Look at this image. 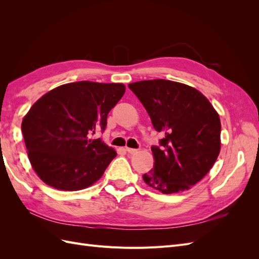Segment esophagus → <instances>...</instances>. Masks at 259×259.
Listing matches in <instances>:
<instances>
[{
  "label": "esophagus",
  "mask_w": 259,
  "mask_h": 259,
  "mask_svg": "<svg viewBox=\"0 0 259 259\" xmlns=\"http://www.w3.org/2000/svg\"><path fill=\"white\" fill-rule=\"evenodd\" d=\"M125 150H126L128 153H132V154H134V153H137V152H138L137 149H133V148H128V147L125 148Z\"/></svg>",
  "instance_id": "esophagus-1"
}]
</instances>
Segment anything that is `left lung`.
Returning <instances> with one entry per match:
<instances>
[{"label":"left lung","mask_w":259,"mask_h":259,"mask_svg":"<svg viewBox=\"0 0 259 259\" xmlns=\"http://www.w3.org/2000/svg\"><path fill=\"white\" fill-rule=\"evenodd\" d=\"M147 110L160 146L151 147L153 169L144 182L164 194L189 190L213 167L221 152V119L192 86L168 80L128 84Z\"/></svg>","instance_id":"1"}]
</instances>
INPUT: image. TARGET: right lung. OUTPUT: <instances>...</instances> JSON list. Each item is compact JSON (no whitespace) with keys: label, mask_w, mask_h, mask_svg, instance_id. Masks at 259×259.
<instances>
[{"label":"right lung","mask_w":259,"mask_h":259,"mask_svg":"<svg viewBox=\"0 0 259 259\" xmlns=\"http://www.w3.org/2000/svg\"><path fill=\"white\" fill-rule=\"evenodd\" d=\"M125 93L122 83L60 85L36 100L22 119L28 158L42 182L62 191L95 184L115 158L113 148L92 139Z\"/></svg>","instance_id":"right-lung-1"}]
</instances>
